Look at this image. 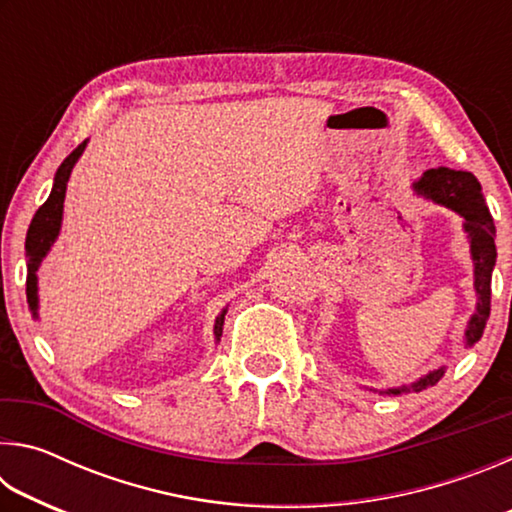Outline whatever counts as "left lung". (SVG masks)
Listing matches in <instances>:
<instances>
[{
	"label": "left lung",
	"mask_w": 512,
	"mask_h": 512,
	"mask_svg": "<svg viewBox=\"0 0 512 512\" xmlns=\"http://www.w3.org/2000/svg\"><path fill=\"white\" fill-rule=\"evenodd\" d=\"M413 192L424 201H431L436 205H443L447 210L456 212L463 219V230L470 241V255L474 264V293H476V307L474 314L467 320L465 327V348L472 345L483 336V327L488 323L490 316V284H492V271L497 264V248H495V221L485 205V198L481 194V185L470 171H454L447 167L429 169L411 185ZM445 375V366L436 370H429L427 375L418 377L411 384H402L395 388H386V391H375L379 395H404V393H420L424 388L438 384L440 377Z\"/></svg>",
	"instance_id": "8db88e82"
}]
</instances>
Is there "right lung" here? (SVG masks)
Returning <instances> with one entry per match:
<instances>
[{
  "label": "right lung",
  "instance_id": "add662e5",
  "mask_svg": "<svg viewBox=\"0 0 512 512\" xmlns=\"http://www.w3.org/2000/svg\"><path fill=\"white\" fill-rule=\"evenodd\" d=\"M88 146V140L76 146V149L67 155L60 164L56 176H54V187H51V194L45 203L40 205V210L33 216L27 232V302L33 318H38V268L42 259L49 255L51 246L56 244L60 235V225H63V203H65V192H67V180L72 176V169ZM228 314V307H225L219 316L214 320V341H221L223 334V320Z\"/></svg>",
  "mask_w": 512,
  "mask_h": 512
}]
</instances>
